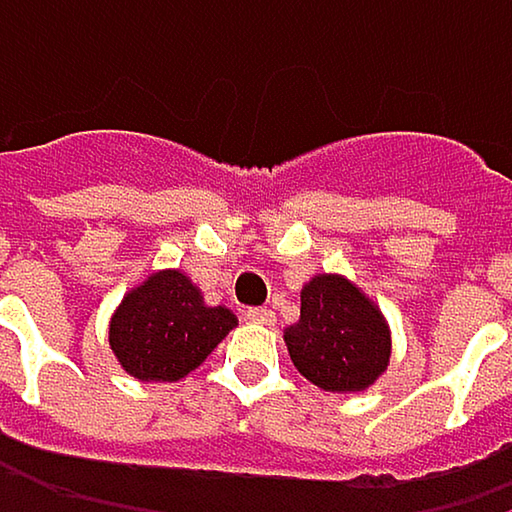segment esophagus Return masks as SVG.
Masks as SVG:
<instances>
[{"label": "esophagus", "mask_w": 512, "mask_h": 512, "mask_svg": "<svg viewBox=\"0 0 512 512\" xmlns=\"http://www.w3.org/2000/svg\"><path fill=\"white\" fill-rule=\"evenodd\" d=\"M246 320L249 323H260V326H275V314L269 308H249L246 311Z\"/></svg>", "instance_id": "esophagus-1"}]
</instances>
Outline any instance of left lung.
<instances>
[{
	"label": "left lung",
	"instance_id": "obj_1",
	"mask_svg": "<svg viewBox=\"0 0 512 512\" xmlns=\"http://www.w3.org/2000/svg\"><path fill=\"white\" fill-rule=\"evenodd\" d=\"M296 370L323 391H364L391 358L382 311L344 275H314L302 287L299 323L284 329Z\"/></svg>",
	"mask_w": 512,
	"mask_h": 512
}]
</instances>
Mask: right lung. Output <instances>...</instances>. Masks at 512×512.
Returning <instances> with one entry per match:
<instances>
[{"instance_id":"right-lung-1","label":"right lung","mask_w":512,"mask_h":512,"mask_svg":"<svg viewBox=\"0 0 512 512\" xmlns=\"http://www.w3.org/2000/svg\"><path fill=\"white\" fill-rule=\"evenodd\" d=\"M237 326L225 305L210 308L192 278L159 269L133 287L109 323V347L142 382H177Z\"/></svg>"}]
</instances>
